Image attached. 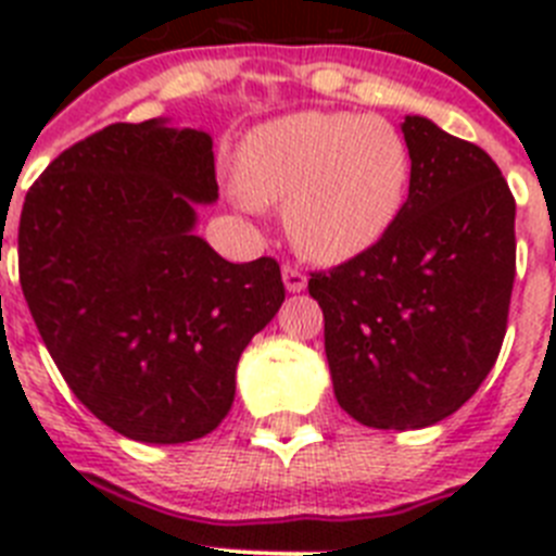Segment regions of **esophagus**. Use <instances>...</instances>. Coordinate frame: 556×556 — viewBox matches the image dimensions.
I'll return each mask as SVG.
<instances>
[{
    "label": "esophagus",
    "mask_w": 556,
    "mask_h": 556,
    "mask_svg": "<svg viewBox=\"0 0 556 556\" xmlns=\"http://www.w3.org/2000/svg\"><path fill=\"white\" fill-rule=\"evenodd\" d=\"M283 287H287V292H303L306 289V275L301 273L298 267H289V264H283Z\"/></svg>",
    "instance_id": "1"
}]
</instances>
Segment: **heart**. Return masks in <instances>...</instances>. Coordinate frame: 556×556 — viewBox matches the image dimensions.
<instances>
[{"mask_svg":"<svg viewBox=\"0 0 556 556\" xmlns=\"http://www.w3.org/2000/svg\"><path fill=\"white\" fill-rule=\"evenodd\" d=\"M409 172V147L390 122L342 111L287 113L239 152L248 205L287 200L289 236L317 262L372 248L404 205Z\"/></svg>","mask_w":556,"mask_h":556,"instance_id":"1","label":"heart"}]
</instances>
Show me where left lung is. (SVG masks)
I'll use <instances>...</instances> for the list:
<instances>
[{
  "label": "left lung",
  "mask_w": 556,
  "mask_h": 556,
  "mask_svg": "<svg viewBox=\"0 0 556 556\" xmlns=\"http://www.w3.org/2000/svg\"><path fill=\"white\" fill-rule=\"evenodd\" d=\"M409 198L365 253L312 273L339 406L370 429H426L493 370L515 281V198L481 147L406 116Z\"/></svg>",
  "instance_id": "left-lung-1"
}]
</instances>
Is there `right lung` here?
I'll use <instances>...</instances> for the list:
<instances>
[{"label":"right lung","instance_id":"1","mask_svg":"<svg viewBox=\"0 0 556 556\" xmlns=\"http://www.w3.org/2000/svg\"><path fill=\"white\" fill-rule=\"evenodd\" d=\"M214 141L166 119L108 125L27 191L18 278L80 404L139 443L211 434L236 365L283 303L275 258L225 262L194 233L217 203Z\"/></svg>","mask_w":556,"mask_h":556}]
</instances>
